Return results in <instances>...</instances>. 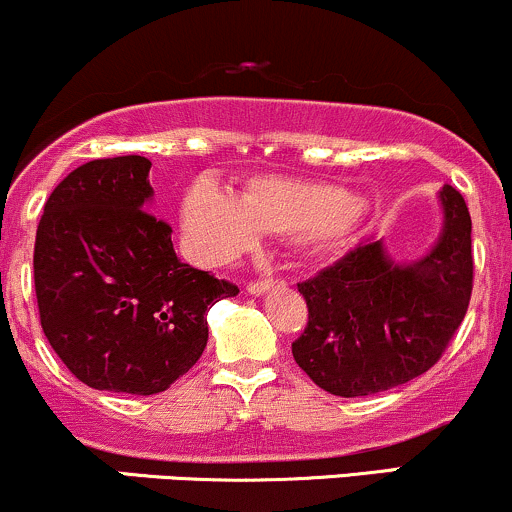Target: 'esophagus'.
<instances>
[{"instance_id":"1","label":"esophagus","mask_w":512,"mask_h":512,"mask_svg":"<svg viewBox=\"0 0 512 512\" xmlns=\"http://www.w3.org/2000/svg\"><path fill=\"white\" fill-rule=\"evenodd\" d=\"M274 284H279V281L272 279V276H264V279H255V281H250V284H248V293H252V296H262V293H267Z\"/></svg>"}]
</instances>
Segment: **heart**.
Wrapping results in <instances>:
<instances>
[{
  "mask_svg": "<svg viewBox=\"0 0 512 512\" xmlns=\"http://www.w3.org/2000/svg\"><path fill=\"white\" fill-rule=\"evenodd\" d=\"M363 219V204L330 182L257 175L236 195L199 180L182 202L187 250L202 264H221L255 245L257 231L293 236L310 255L344 243Z\"/></svg>",
  "mask_w": 512,
  "mask_h": 512,
  "instance_id": "heart-1",
  "label": "heart"
}]
</instances>
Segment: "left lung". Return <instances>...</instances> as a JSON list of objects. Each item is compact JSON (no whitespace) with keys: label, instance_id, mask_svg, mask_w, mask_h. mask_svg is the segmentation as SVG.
Listing matches in <instances>:
<instances>
[{"label":"left lung","instance_id":"obj_1","mask_svg":"<svg viewBox=\"0 0 512 512\" xmlns=\"http://www.w3.org/2000/svg\"><path fill=\"white\" fill-rule=\"evenodd\" d=\"M443 233L414 264L380 240L298 284L308 325L291 344L310 380L339 397H366L419 378L448 349L472 298V216L452 185L440 190Z\"/></svg>","mask_w":512,"mask_h":512}]
</instances>
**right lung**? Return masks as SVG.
Wrapping results in <instances>:
<instances>
[{
  "instance_id": "right-lung-1",
  "label": "right lung",
  "mask_w": 512,
  "mask_h": 512,
  "mask_svg": "<svg viewBox=\"0 0 512 512\" xmlns=\"http://www.w3.org/2000/svg\"><path fill=\"white\" fill-rule=\"evenodd\" d=\"M151 161L96 158L52 190L33 279L55 354L93 390L156 395L202 356L207 310L238 286L180 262L149 202Z\"/></svg>"
}]
</instances>
